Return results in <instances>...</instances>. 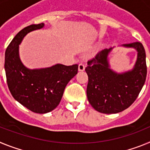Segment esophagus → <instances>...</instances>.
Wrapping results in <instances>:
<instances>
[{
    "instance_id": "esophagus-1",
    "label": "esophagus",
    "mask_w": 150,
    "mask_h": 150,
    "mask_svg": "<svg viewBox=\"0 0 150 150\" xmlns=\"http://www.w3.org/2000/svg\"><path fill=\"white\" fill-rule=\"evenodd\" d=\"M78 69H79V71H83L85 70V65L84 64L80 63L79 64V67H78Z\"/></svg>"
}]
</instances>
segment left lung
Wrapping results in <instances>:
<instances>
[{
  "label": "left lung",
  "mask_w": 150,
  "mask_h": 150,
  "mask_svg": "<svg viewBox=\"0 0 150 150\" xmlns=\"http://www.w3.org/2000/svg\"><path fill=\"white\" fill-rule=\"evenodd\" d=\"M122 46L137 52V61L131 71L118 74L110 68L108 55L112 48L98 52L87 62V98L91 107L102 113H117L127 109L136 100L145 83L147 70L143 44L134 42Z\"/></svg>",
  "instance_id": "1"
}]
</instances>
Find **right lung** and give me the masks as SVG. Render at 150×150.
<instances>
[{
    "label": "right lung",
    "mask_w": 150,
    "mask_h": 150,
    "mask_svg": "<svg viewBox=\"0 0 150 150\" xmlns=\"http://www.w3.org/2000/svg\"><path fill=\"white\" fill-rule=\"evenodd\" d=\"M43 26V23L31 25L21 30L5 52L4 68L10 93L22 105L37 113H46L56 108L66 86L78 71V64H57L34 70L23 65L18 55V45L28 33Z\"/></svg>",
    "instance_id": "obj_1"
}]
</instances>
